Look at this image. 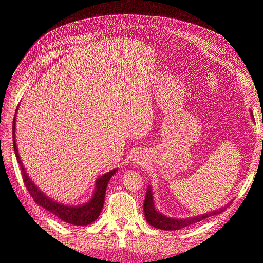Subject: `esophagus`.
Returning <instances> with one entry per match:
<instances>
[{"instance_id":"34e87169","label":"esophagus","mask_w":263,"mask_h":263,"mask_svg":"<svg viewBox=\"0 0 263 263\" xmlns=\"http://www.w3.org/2000/svg\"><path fill=\"white\" fill-rule=\"evenodd\" d=\"M137 163H138V162H137Z\"/></svg>"}]
</instances>
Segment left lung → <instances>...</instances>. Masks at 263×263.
<instances>
[{"label": "left lung", "mask_w": 263, "mask_h": 263, "mask_svg": "<svg viewBox=\"0 0 263 263\" xmlns=\"http://www.w3.org/2000/svg\"><path fill=\"white\" fill-rule=\"evenodd\" d=\"M251 116L253 117L252 114H251ZM229 204L230 203L225 205L224 208H220L219 210L208 213L205 215L204 214L200 215V216H194V217L183 218V219L171 218V217L165 216V215H162L161 213H159L156 210L153 192H151V187L148 186L146 197H145V203H144V213H145L146 220L151 226H154L158 229H162V230H178L181 228H184L191 224H195V222L201 221L210 216H214V215H217L221 212H224V210H226L228 208Z\"/></svg>", "instance_id": "obj_1"}]
</instances>
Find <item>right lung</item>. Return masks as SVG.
Returning a JSON list of instances; mask_svg holds the SVG:
<instances>
[{
    "label": "right lung",
    "mask_w": 263,
    "mask_h": 263,
    "mask_svg": "<svg viewBox=\"0 0 263 263\" xmlns=\"http://www.w3.org/2000/svg\"><path fill=\"white\" fill-rule=\"evenodd\" d=\"M17 109H16V113H17ZM15 119H16V116L14 117V121H13L14 151H15V155H16L17 162L21 166L24 184H25L26 189L28 190V193L30 194V196L34 198L35 203L38 204L39 206H42V208H44L45 210L49 211L54 215V216H57L61 220L76 226H86L91 224V222H93L95 219H98L99 215L102 212L103 204H104V197H105L108 181L114 176L117 170L116 169L110 170L109 172L103 174V176H101L97 180L93 196L87 203L83 205H79V206H68V205H63L61 203H57L55 201H53L52 198L48 197L45 193H43L42 191L34 184V182L30 180V178L27 176L25 169H24L22 160L18 155L16 142H15Z\"/></svg>",
    "instance_id": "obj_1"
}]
</instances>
